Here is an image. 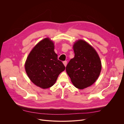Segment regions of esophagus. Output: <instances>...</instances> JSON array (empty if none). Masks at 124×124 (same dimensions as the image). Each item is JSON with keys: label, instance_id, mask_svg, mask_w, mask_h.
<instances>
[{"label": "esophagus", "instance_id": "34e87169", "mask_svg": "<svg viewBox=\"0 0 124 124\" xmlns=\"http://www.w3.org/2000/svg\"><path fill=\"white\" fill-rule=\"evenodd\" d=\"M63 63V64L64 65V66L66 67V65H67V61H64Z\"/></svg>", "mask_w": 124, "mask_h": 124}]
</instances>
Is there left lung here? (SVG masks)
Masks as SVG:
<instances>
[{
  "instance_id": "8db88e82",
  "label": "left lung",
  "mask_w": 124,
  "mask_h": 124,
  "mask_svg": "<svg viewBox=\"0 0 124 124\" xmlns=\"http://www.w3.org/2000/svg\"><path fill=\"white\" fill-rule=\"evenodd\" d=\"M73 48L75 56L67 64L66 72L73 85L83 89L93 85L98 78L101 62L96 51L85 41H76Z\"/></svg>"
}]
</instances>
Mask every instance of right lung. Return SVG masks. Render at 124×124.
Segmentation results:
<instances>
[{
  "label": "right lung",
  "instance_id": "right-lung-1",
  "mask_svg": "<svg viewBox=\"0 0 124 124\" xmlns=\"http://www.w3.org/2000/svg\"><path fill=\"white\" fill-rule=\"evenodd\" d=\"M54 47L53 41L46 38L32 49L25 62V70L30 79L43 89L53 86L59 75L65 69L58 60Z\"/></svg>",
  "mask_w": 124,
  "mask_h": 124
}]
</instances>
